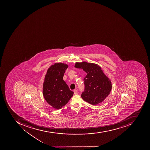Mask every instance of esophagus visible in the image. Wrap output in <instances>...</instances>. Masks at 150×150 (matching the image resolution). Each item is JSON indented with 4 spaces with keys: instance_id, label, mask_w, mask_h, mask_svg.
Segmentation results:
<instances>
[{
    "instance_id": "34e87169",
    "label": "esophagus",
    "mask_w": 150,
    "mask_h": 150,
    "mask_svg": "<svg viewBox=\"0 0 150 150\" xmlns=\"http://www.w3.org/2000/svg\"><path fill=\"white\" fill-rule=\"evenodd\" d=\"M74 93L75 95L76 94V93H78V91L77 90H74Z\"/></svg>"
}]
</instances>
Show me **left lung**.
Wrapping results in <instances>:
<instances>
[{
	"instance_id": "8db88e82",
	"label": "left lung",
	"mask_w": 150,
	"mask_h": 150,
	"mask_svg": "<svg viewBox=\"0 0 150 150\" xmlns=\"http://www.w3.org/2000/svg\"><path fill=\"white\" fill-rule=\"evenodd\" d=\"M75 67L81 68L87 74L83 79L85 88L81 97L84 101L93 105L101 103L109 96L112 82L99 65L83 62H76Z\"/></svg>"
}]
</instances>
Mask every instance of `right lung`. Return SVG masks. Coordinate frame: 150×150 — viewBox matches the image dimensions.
<instances>
[{
	"label": "right lung",
	"mask_w": 150,
	"mask_h": 150,
	"mask_svg": "<svg viewBox=\"0 0 150 150\" xmlns=\"http://www.w3.org/2000/svg\"><path fill=\"white\" fill-rule=\"evenodd\" d=\"M68 67L62 63H55L49 67L45 76L43 96L47 103L55 109L66 105L74 95L63 79Z\"/></svg>",
	"instance_id": "1"
}]
</instances>
